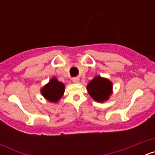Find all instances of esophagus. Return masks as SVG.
Returning a JSON list of instances; mask_svg holds the SVG:
<instances>
[{"mask_svg":"<svg viewBox=\"0 0 155 155\" xmlns=\"http://www.w3.org/2000/svg\"><path fill=\"white\" fill-rule=\"evenodd\" d=\"M79 80H80V78H79L78 77H75V78H72V81H73V82H74V83H78Z\"/></svg>","mask_w":155,"mask_h":155,"instance_id":"1","label":"esophagus"}]
</instances>
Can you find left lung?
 Masks as SVG:
<instances>
[{
  "label": "left lung",
  "instance_id": "left-lung-1",
  "mask_svg": "<svg viewBox=\"0 0 155 155\" xmlns=\"http://www.w3.org/2000/svg\"><path fill=\"white\" fill-rule=\"evenodd\" d=\"M87 90L94 101L103 102L107 101L112 94L113 84L107 78L96 76L87 84Z\"/></svg>",
  "mask_w": 155,
  "mask_h": 155
}]
</instances>
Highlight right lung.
Returning <instances> with one entry per match:
<instances>
[{"instance_id":"1","label":"right lung","mask_w":155,"mask_h":155,"mask_svg":"<svg viewBox=\"0 0 155 155\" xmlns=\"http://www.w3.org/2000/svg\"><path fill=\"white\" fill-rule=\"evenodd\" d=\"M65 90V86L56 78H53L41 89V94L46 100L51 102H57L62 98Z\"/></svg>"}]
</instances>
